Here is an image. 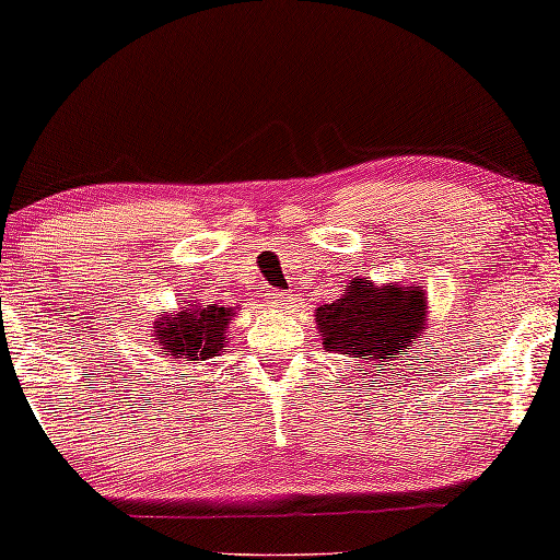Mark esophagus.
I'll return each instance as SVG.
<instances>
[{"mask_svg":"<svg viewBox=\"0 0 560 560\" xmlns=\"http://www.w3.org/2000/svg\"><path fill=\"white\" fill-rule=\"evenodd\" d=\"M267 298H270V303L275 305V308H285V305H290V293H282V290H267Z\"/></svg>","mask_w":560,"mask_h":560,"instance_id":"obj_1","label":"esophagus"}]
</instances>
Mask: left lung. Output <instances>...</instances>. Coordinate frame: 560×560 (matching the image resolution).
<instances>
[{"label":"left lung","mask_w":560,"mask_h":560,"mask_svg":"<svg viewBox=\"0 0 560 560\" xmlns=\"http://www.w3.org/2000/svg\"><path fill=\"white\" fill-rule=\"evenodd\" d=\"M316 320L326 351L393 362L423 339L425 301L418 288H374L370 280H354L349 293L316 308Z\"/></svg>","instance_id":"1"}]
</instances>
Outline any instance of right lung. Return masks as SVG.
I'll return each mask as SVG.
<instances>
[{"instance_id":"add662e5","label":"right lung","mask_w":560,"mask_h":560,"mask_svg":"<svg viewBox=\"0 0 560 560\" xmlns=\"http://www.w3.org/2000/svg\"><path fill=\"white\" fill-rule=\"evenodd\" d=\"M229 320H232V308L196 303L175 318L155 320V339H160V349L171 351L173 359L206 362L224 347Z\"/></svg>"}]
</instances>
